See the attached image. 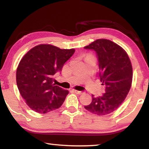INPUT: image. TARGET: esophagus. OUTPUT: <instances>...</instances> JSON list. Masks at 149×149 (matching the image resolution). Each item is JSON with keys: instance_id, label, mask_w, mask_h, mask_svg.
Returning <instances> with one entry per match:
<instances>
[{"instance_id": "34e87169", "label": "esophagus", "mask_w": 149, "mask_h": 149, "mask_svg": "<svg viewBox=\"0 0 149 149\" xmlns=\"http://www.w3.org/2000/svg\"><path fill=\"white\" fill-rule=\"evenodd\" d=\"M74 91L75 93H77V94H78V95H81L84 93V92L81 91H77V90H74Z\"/></svg>"}]
</instances>
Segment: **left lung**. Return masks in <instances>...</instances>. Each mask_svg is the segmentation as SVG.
Here are the masks:
<instances>
[{
  "label": "left lung",
  "instance_id": "left-lung-1",
  "mask_svg": "<svg viewBox=\"0 0 149 149\" xmlns=\"http://www.w3.org/2000/svg\"><path fill=\"white\" fill-rule=\"evenodd\" d=\"M96 52L99 62L100 81L105 93L95 97L85 108L96 115L104 116L118 109L129 93L133 70L127 54L119 45L107 39H97L84 47Z\"/></svg>",
  "mask_w": 149,
  "mask_h": 149
}]
</instances>
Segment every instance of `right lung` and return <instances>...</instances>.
<instances>
[{
  "mask_svg": "<svg viewBox=\"0 0 149 149\" xmlns=\"http://www.w3.org/2000/svg\"><path fill=\"white\" fill-rule=\"evenodd\" d=\"M75 50L60 49L50 45H39L31 49L20 60L16 71V83L20 95L35 112L46 114L59 108L68 91L55 85L53 75Z\"/></svg>",
  "mask_w": 149,
  "mask_h": 149,
  "instance_id": "add662e5",
  "label": "right lung"
}]
</instances>
